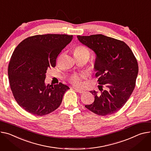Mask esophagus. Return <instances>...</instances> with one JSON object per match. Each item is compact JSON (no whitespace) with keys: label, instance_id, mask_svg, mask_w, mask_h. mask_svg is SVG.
<instances>
[{"label":"esophagus","instance_id":"34e87169","mask_svg":"<svg viewBox=\"0 0 151 151\" xmlns=\"http://www.w3.org/2000/svg\"><path fill=\"white\" fill-rule=\"evenodd\" d=\"M73 88L76 90V91H77V92H78V93H83L84 92V90H81V89H79V88H76V87H75V88Z\"/></svg>","mask_w":151,"mask_h":151}]
</instances>
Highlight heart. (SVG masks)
I'll return each mask as SVG.
<instances>
[{
    "label": "heart",
    "instance_id": "b5f03b06",
    "mask_svg": "<svg viewBox=\"0 0 151 151\" xmlns=\"http://www.w3.org/2000/svg\"><path fill=\"white\" fill-rule=\"evenodd\" d=\"M74 54L77 55H88L89 57V51L88 49L83 46V45H79L76 47L74 51ZM86 76L84 74H81V75H74L72 76L70 78V81L71 83L75 85L78 86L81 84V81L82 79L86 78Z\"/></svg>",
    "mask_w": 151,
    "mask_h": 151
}]
</instances>
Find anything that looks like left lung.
<instances>
[{
  "label": "left lung",
  "mask_w": 151,
  "mask_h": 151,
  "mask_svg": "<svg viewBox=\"0 0 151 151\" xmlns=\"http://www.w3.org/2000/svg\"><path fill=\"white\" fill-rule=\"evenodd\" d=\"M77 37L96 55L95 75L102 90L103 87L106 89L101 93L90 91L94 101L86 108L102 116L118 111L135 88L139 65L134 53L125 42L102 34Z\"/></svg>",
  "instance_id": "8db88e82"
}]
</instances>
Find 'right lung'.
<instances>
[{"instance_id":"add662e5","label":"right lung","mask_w":151,"mask_h":151,"mask_svg":"<svg viewBox=\"0 0 151 151\" xmlns=\"http://www.w3.org/2000/svg\"><path fill=\"white\" fill-rule=\"evenodd\" d=\"M72 38L65 34L34 35L23 40L13 52L8 69L10 87L26 111L42 116L60 106L70 88L61 83L46 85V73L55 67L58 55Z\"/></svg>"}]
</instances>
